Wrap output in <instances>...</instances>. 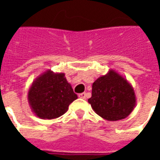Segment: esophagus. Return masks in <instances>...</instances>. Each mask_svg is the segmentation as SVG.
Instances as JSON below:
<instances>
[{"mask_svg":"<svg viewBox=\"0 0 160 160\" xmlns=\"http://www.w3.org/2000/svg\"><path fill=\"white\" fill-rule=\"evenodd\" d=\"M79 98H83V99H86V98H87V93H86V92L80 93L79 94Z\"/></svg>","mask_w":160,"mask_h":160,"instance_id":"34e87169","label":"esophagus"}]
</instances>
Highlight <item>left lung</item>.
I'll return each mask as SVG.
<instances>
[{
    "mask_svg": "<svg viewBox=\"0 0 160 160\" xmlns=\"http://www.w3.org/2000/svg\"><path fill=\"white\" fill-rule=\"evenodd\" d=\"M96 113L108 121L126 118L136 104L133 87L113 69L98 78L92 84V97L88 99Z\"/></svg>",
    "mask_w": 160,
    "mask_h": 160,
    "instance_id": "1",
    "label": "left lung"
}]
</instances>
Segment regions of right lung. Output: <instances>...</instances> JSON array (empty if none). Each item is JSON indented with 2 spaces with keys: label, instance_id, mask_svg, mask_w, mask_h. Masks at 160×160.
Listing matches in <instances>:
<instances>
[{
  "label": "right lung",
  "instance_id": "1",
  "mask_svg": "<svg viewBox=\"0 0 160 160\" xmlns=\"http://www.w3.org/2000/svg\"><path fill=\"white\" fill-rule=\"evenodd\" d=\"M28 102L34 114L41 119L62 116L69 104L78 98L64 73L47 70L37 77L28 91Z\"/></svg>",
  "mask_w": 160,
  "mask_h": 160
}]
</instances>
